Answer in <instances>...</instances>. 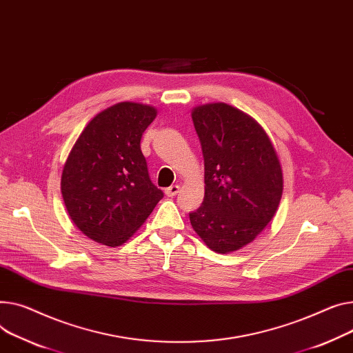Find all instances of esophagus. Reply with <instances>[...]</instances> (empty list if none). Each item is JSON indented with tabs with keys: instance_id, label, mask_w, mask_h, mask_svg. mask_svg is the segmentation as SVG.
I'll return each mask as SVG.
<instances>
[{
	"instance_id": "1",
	"label": "esophagus",
	"mask_w": 353,
	"mask_h": 353,
	"mask_svg": "<svg viewBox=\"0 0 353 353\" xmlns=\"http://www.w3.org/2000/svg\"><path fill=\"white\" fill-rule=\"evenodd\" d=\"M179 190H180V185L179 184H172L170 187H168L166 190H164V193H166V196H169V197H173V196H176L179 193Z\"/></svg>"
}]
</instances>
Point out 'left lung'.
Here are the masks:
<instances>
[{"instance_id":"8db88e82","label":"left lung","mask_w":353,"mask_h":353,"mask_svg":"<svg viewBox=\"0 0 353 353\" xmlns=\"http://www.w3.org/2000/svg\"><path fill=\"white\" fill-rule=\"evenodd\" d=\"M204 157L203 204L190 223L208 248L227 254L250 244L276 213L283 170L265 130L227 103L193 109Z\"/></svg>"}]
</instances>
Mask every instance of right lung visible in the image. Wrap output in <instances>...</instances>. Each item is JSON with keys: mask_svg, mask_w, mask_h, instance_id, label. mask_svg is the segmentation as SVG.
I'll return each instance as SVG.
<instances>
[{"mask_svg": "<svg viewBox=\"0 0 353 353\" xmlns=\"http://www.w3.org/2000/svg\"><path fill=\"white\" fill-rule=\"evenodd\" d=\"M156 116L149 105L116 103L93 117L70 150L61 192L70 220L88 239L122 245L161 200L140 150Z\"/></svg>", "mask_w": 353, "mask_h": 353, "instance_id": "add662e5", "label": "right lung"}]
</instances>
